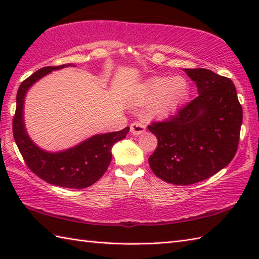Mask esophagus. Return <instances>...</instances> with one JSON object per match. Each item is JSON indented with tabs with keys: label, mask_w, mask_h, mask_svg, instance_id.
<instances>
[{
	"label": "esophagus",
	"mask_w": 259,
	"mask_h": 259,
	"mask_svg": "<svg viewBox=\"0 0 259 259\" xmlns=\"http://www.w3.org/2000/svg\"><path fill=\"white\" fill-rule=\"evenodd\" d=\"M146 131V126L142 123V121H135L134 123H131L130 125V133L135 135V136H139L141 134H144Z\"/></svg>",
	"instance_id": "34e87169"
}]
</instances>
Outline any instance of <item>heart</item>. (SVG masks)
Returning a JSON list of instances; mask_svg holds the SVG:
<instances>
[{"instance_id":"obj_1","label":"heart","mask_w":259,"mask_h":259,"mask_svg":"<svg viewBox=\"0 0 259 259\" xmlns=\"http://www.w3.org/2000/svg\"><path fill=\"white\" fill-rule=\"evenodd\" d=\"M187 93V82L180 78L153 76L135 90L133 101L137 106H147L149 118H162L179 106Z\"/></svg>"}]
</instances>
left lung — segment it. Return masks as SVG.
<instances>
[{
  "label": "left lung",
  "mask_w": 259,
  "mask_h": 259,
  "mask_svg": "<svg viewBox=\"0 0 259 259\" xmlns=\"http://www.w3.org/2000/svg\"><path fill=\"white\" fill-rule=\"evenodd\" d=\"M198 96L167 121L148 125L158 146L148 159L157 177L192 185L217 174L238 148L243 109L233 81L207 69H185Z\"/></svg>",
  "instance_id": "obj_1"
}]
</instances>
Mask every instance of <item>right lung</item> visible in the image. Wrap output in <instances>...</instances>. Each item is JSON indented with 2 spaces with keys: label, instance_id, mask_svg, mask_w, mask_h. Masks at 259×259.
I'll return each mask as SVG.
<instances>
[{
  "label": "right lung",
  "instance_id": "1",
  "mask_svg": "<svg viewBox=\"0 0 259 259\" xmlns=\"http://www.w3.org/2000/svg\"><path fill=\"white\" fill-rule=\"evenodd\" d=\"M74 64L46 67L22 82L16 95V110L13 118L15 144L25 163L33 172L47 183L64 188L82 189L93 185L107 171L112 159L111 149L115 142L125 138L130 128L114 133L99 134L62 151L50 152L34 144L24 124V100L27 90L52 71Z\"/></svg>",
  "mask_w": 259,
  "mask_h": 259
}]
</instances>
